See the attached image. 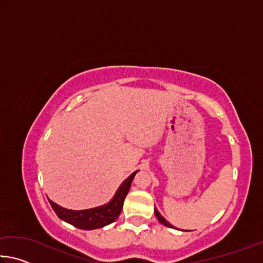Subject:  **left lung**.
<instances>
[{
	"instance_id": "1",
	"label": "left lung",
	"mask_w": 263,
	"mask_h": 263,
	"mask_svg": "<svg viewBox=\"0 0 263 263\" xmlns=\"http://www.w3.org/2000/svg\"><path fill=\"white\" fill-rule=\"evenodd\" d=\"M154 212H155V216H157V218H158V220L161 222V224H163L164 226H167V228H173L172 226V224H169V222L164 219V218L161 216V213H160L157 209H154Z\"/></svg>"
}]
</instances>
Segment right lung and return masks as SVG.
Returning <instances> with one entry per match:
<instances>
[{"label": "right lung", "mask_w": 263, "mask_h": 263, "mask_svg": "<svg viewBox=\"0 0 263 263\" xmlns=\"http://www.w3.org/2000/svg\"><path fill=\"white\" fill-rule=\"evenodd\" d=\"M138 172V171H137ZM137 172L132 173L130 177L123 182L122 185L116 193L112 201L106 204V205L89 209V210H82V211H73L67 210V209L61 208L58 204L50 201V204L53 210L57 213V216L66 222H69L70 225L75 226V228L81 230H95L101 229L105 225H109L117 219L118 216L121 215V211L123 209V203L125 199L126 195L130 190V186L132 183V180Z\"/></svg>", "instance_id": "obj_1"}]
</instances>
